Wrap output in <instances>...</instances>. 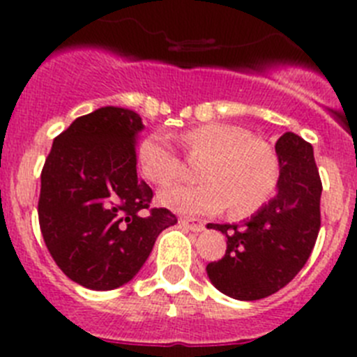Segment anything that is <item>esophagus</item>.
I'll return each mask as SVG.
<instances>
[{
    "instance_id": "1",
    "label": "esophagus",
    "mask_w": 357,
    "mask_h": 357,
    "mask_svg": "<svg viewBox=\"0 0 357 357\" xmlns=\"http://www.w3.org/2000/svg\"><path fill=\"white\" fill-rule=\"evenodd\" d=\"M178 223H181V227H184V229L191 230V232H202V230L206 229L204 222H200V220H195V218H181V220H178Z\"/></svg>"
}]
</instances>
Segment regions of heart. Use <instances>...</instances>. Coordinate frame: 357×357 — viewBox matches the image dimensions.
I'll use <instances>...</instances> for the list:
<instances>
[{
  "label": "heart",
  "instance_id": "heart-1",
  "mask_svg": "<svg viewBox=\"0 0 357 357\" xmlns=\"http://www.w3.org/2000/svg\"><path fill=\"white\" fill-rule=\"evenodd\" d=\"M191 157H207L200 168L204 182L172 185L159 195L164 207L189 216L216 214L232 206L247 216L263 207L279 182V164L266 141L229 123H206L181 135ZM144 178L168 185L181 175V159L164 135H150L137 150Z\"/></svg>",
  "mask_w": 357,
  "mask_h": 357
}]
</instances>
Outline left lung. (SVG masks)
I'll use <instances>...</instances> for the list:
<instances>
[{
	"instance_id": "left-lung-1",
	"label": "left lung",
	"mask_w": 357,
	"mask_h": 357,
	"mask_svg": "<svg viewBox=\"0 0 357 357\" xmlns=\"http://www.w3.org/2000/svg\"><path fill=\"white\" fill-rule=\"evenodd\" d=\"M279 193L241 225H218L227 236L220 261L207 264L211 282L238 301H259L291 282L313 252L320 230L321 181L313 146L286 132L275 143Z\"/></svg>"
}]
</instances>
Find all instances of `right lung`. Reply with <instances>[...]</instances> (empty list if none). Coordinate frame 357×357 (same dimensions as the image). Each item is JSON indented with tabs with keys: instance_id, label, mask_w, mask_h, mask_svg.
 <instances>
[{
	"instance_id": "right-lung-1",
	"label": "right lung",
	"mask_w": 357,
	"mask_h": 357,
	"mask_svg": "<svg viewBox=\"0 0 357 357\" xmlns=\"http://www.w3.org/2000/svg\"><path fill=\"white\" fill-rule=\"evenodd\" d=\"M134 110L102 107L77 118L53 141L40 173L39 225L62 272L84 288L127 284L148 259L157 236L175 225L137 176Z\"/></svg>"
}]
</instances>
